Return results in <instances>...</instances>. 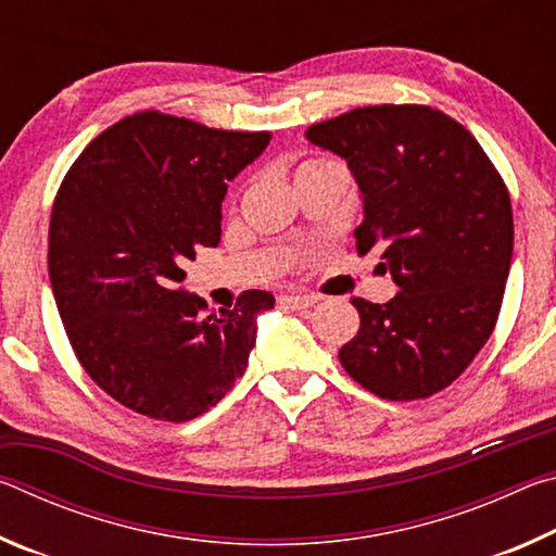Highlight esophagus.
<instances>
[{
	"label": "esophagus",
	"mask_w": 556,
	"mask_h": 556,
	"mask_svg": "<svg viewBox=\"0 0 556 556\" xmlns=\"http://www.w3.org/2000/svg\"><path fill=\"white\" fill-rule=\"evenodd\" d=\"M279 301H281V304H287L289 308H294V312H301V308L314 306L318 299L308 296V294H285V296H279Z\"/></svg>",
	"instance_id": "obj_1"
}]
</instances>
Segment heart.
Here are the masks:
<instances>
[{
  "instance_id": "1",
  "label": "heart",
  "mask_w": 556,
  "mask_h": 556,
  "mask_svg": "<svg viewBox=\"0 0 556 556\" xmlns=\"http://www.w3.org/2000/svg\"><path fill=\"white\" fill-rule=\"evenodd\" d=\"M324 162V159H316V162H306V164H321Z\"/></svg>"
}]
</instances>
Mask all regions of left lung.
I'll list each match as a JSON object with an SVG mask.
<instances>
[{"label": "left lung", "mask_w": 556, "mask_h": 556, "mask_svg": "<svg viewBox=\"0 0 556 556\" xmlns=\"http://www.w3.org/2000/svg\"><path fill=\"white\" fill-rule=\"evenodd\" d=\"M345 159L363 199L357 252L382 250L388 304L353 296L361 328L338 357L382 400L429 397L491 338L513 260L510 195L466 127L425 105L357 108L306 129Z\"/></svg>", "instance_id": "obj_1"}]
</instances>
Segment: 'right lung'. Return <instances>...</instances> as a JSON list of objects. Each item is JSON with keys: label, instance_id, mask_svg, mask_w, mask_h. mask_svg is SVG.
I'll list each match as a JSON object with an SVG mask.
<instances>
[{"label": "right lung", "instance_id": "1", "mask_svg": "<svg viewBox=\"0 0 556 556\" xmlns=\"http://www.w3.org/2000/svg\"><path fill=\"white\" fill-rule=\"evenodd\" d=\"M269 131H225L137 112L83 149L55 195L49 277L86 372L144 417L188 421L248 368L257 316L275 296L248 289L203 314L181 287L199 248L220 242V205Z\"/></svg>", "mask_w": 556, "mask_h": 556}]
</instances>
